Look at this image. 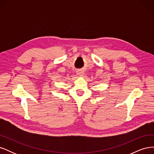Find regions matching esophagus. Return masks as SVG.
<instances>
[{"label": "esophagus", "instance_id": "esophagus-1", "mask_svg": "<svg viewBox=\"0 0 154 154\" xmlns=\"http://www.w3.org/2000/svg\"><path fill=\"white\" fill-rule=\"evenodd\" d=\"M77 74H78V76H82L83 75V72L79 71L77 72Z\"/></svg>", "mask_w": 154, "mask_h": 154}]
</instances>
